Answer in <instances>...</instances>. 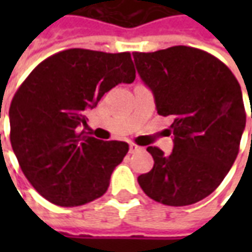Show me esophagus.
Returning a JSON list of instances; mask_svg holds the SVG:
<instances>
[{
	"label": "esophagus",
	"mask_w": 252,
	"mask_h": 252,
	"mask_svg": "<svg viewBox=\"0 0 252 252\" xmlns=\"http://www.w3.org/2000/svg\"><path fill=\"white\" fill-rule=\"evenodd\" d=\"M139 151H143V147L137 146V144H135V143H131V144H129V153L133 154V153H139Z\"/></svg>",
	"instance_id": "1"
}]
</instances>
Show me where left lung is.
Returning <instances> with one entry per match:
<instances>
[{"label":"left lung","instance_id":"obj_1","mask_svg":"<svg viewBox=\"0 0 252 252\" xmlns=\"http://www.w3.org/2000/svg\"><path fill=\"white\" fill-rule=\"evenodd\" d=\"M133 61L158 115L171 117L174 136L170 155L147 147L154 167L137 182L164 205L195 204L215 191L238 157L246 126L240 85L221 61L193 47L133 52Z\"/></svg>","mask_w":252,"mask_h":252}]
</instances>
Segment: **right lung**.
<instances>
[{"label":"right lung","instance_id":"right-lung-1","mask_svg":"<svg viewBox=\"0 0 252 252\" xmlns=\"http://www.w3.org/2000/svg\"><path fill=\"white\" fill-rule=\"evenodd\" d=\"M135 77L129 52L71 48L47 58L21 83L9 109L10 143L27 180L46 200L78 206L108 190L128 143L102 142L81 126L106 92Z\"/></svg>","mask_w":252,"mask_h":252}]
</instances>
